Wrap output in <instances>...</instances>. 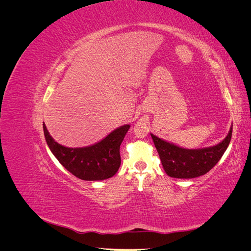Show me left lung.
<instances>
[{"label":"left lung","instance_id":"obj_1","mask_svg":"<svg viewBox=\"0 0 251 251\" xmlns=\"http://www.w3.org/2000/svg\"><path fill=\"white\" fill-rule=\"evenodd\" d=\"M232 127L217 146L200 150L182 149L151 134L165 173L173 178L191 179L209 172L219 162L231 139Z\"/></svg>","mask_w":251,"mask_h":251}]
</instances>
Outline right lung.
Listing matches in <instances>:
<instances>
[{
    "instance_id": "add662e5",
    "label": "right lung",
    "mask_w": 251,
    "mask_h": 251,
    "mask_svg": "<svg viewBox=\"0 0 251 251\" xmlns=\"http://www.w3.org/2000/svg\"><path fill=\"white\" fill-rule=\"evenodd\" d=\"M43 127L50 151L67 171L81 180L97 181L111 178L117 173L121 162L120 144L130 125L116 128L93 146L75 149L60 146L51 137L45 124Z\"/></svg>"
}]
</instances>
